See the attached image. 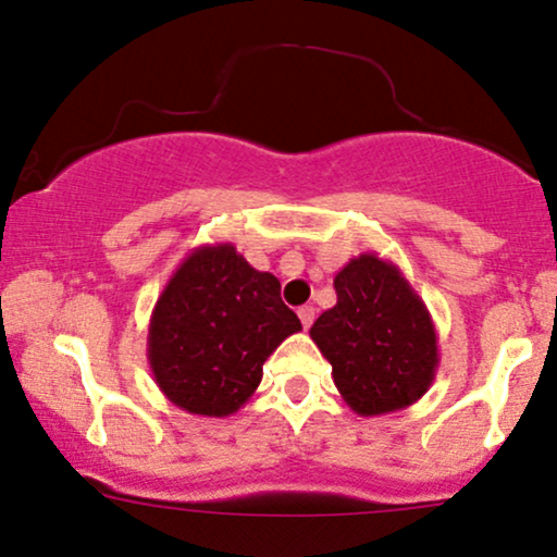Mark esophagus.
<instances>
[{
  "label": "esophagus",
  "mask_w": 557,
  "mask_h": 557,
  "mask_svg": "<svg viewBox=\"0 0 557 557\" xmlns=\"http://www.w3.org/2000/svg\"><path fill=\"white\" fill-rule=\"evenodd\" d=\"M297 315H299V320H302V325H305V329H310V325H312V320H315V307H310V305L299 307V310H297Z\"/></svg>",
  "instance_id": "esophagus-1"
}]
</instances>
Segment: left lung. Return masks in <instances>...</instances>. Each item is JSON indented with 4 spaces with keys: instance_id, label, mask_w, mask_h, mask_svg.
<instances>
[{
    "instance_id": "8db88e82",
    "label": "left lung",
    "mask_w": 557,
    "mask_h": 557,
    "mask_svg": "<svg viewBox=\"0 0 557 557\" xmlns=\"http://www.w3.org/2000/svg\"><path fill=\"white\" fill-rule=\"evenodd\" d=\"M336 305L310 329L333 383L362 417L407 409L435 381L437 333L422 297L391 260L364 252L333 278Z\"/></svg>"
}]
</instances>
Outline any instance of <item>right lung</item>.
<instances>
[{
	"instance_id": "add662e5",
	"label": "right lung",
	"mask_w": 557,
	"mask_h": 557,
	"mask_svg": "<svg viewBox=\"0 0 557 557\" xmlns=\"http://www.w3.org/2000/svg\"><path fill=\"white\" fill-rule=\"evenodd\" d=\"M302 323L273 273L232 242L195 247L172 273L148 325V362L174 407L228 417L263 381V362Z\"/></svg>"
}]
</instances>
